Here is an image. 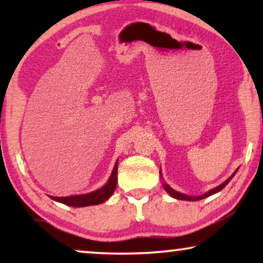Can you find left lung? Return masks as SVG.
Returning a JSON list of instances; mask_svg holds the SVG:
<instances>
[{
    "instance_id": "8db88e82",
    "label": "left lung",
    "mask_w": 263,
    "mask_h": 263,
    "mask_svg": "<svg viewBox=\"0 0 263 263\" xmlns=\"http://www.w3.org/2000/svg\"><path fill=\"white\" fill-rule=\"evenodd\" d=\"M159 172H160V177H161V171H159ZM236 172H237V170H236L235 172H233V174H232L231 176H230V177H229L228 179H226V181H225L224 183H221L220 185L215 186V188H213V189H212V190H210V192L206 193V194H203V195H201V196H188V195H185V194H182V193H178V192H176V190L172 189L171 186L168 185L167 183H165V182H164V189L166 190V192L168 193V195L172 196V197H175V199H177V200H185V201H199V200H202V199H204V197H208V196L213 195V194H215V193H219V192H220V190L224 189L225 186L229 184V182L231 181L233 176L236 175Z\"/></svg>"
}]
</instances>
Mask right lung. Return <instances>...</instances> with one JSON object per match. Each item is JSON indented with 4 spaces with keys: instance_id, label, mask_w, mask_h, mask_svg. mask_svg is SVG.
Here are the masks:
<instances>
[{
    "instance_id": "obj_1",
    "label": "right lung",
    "mask_w": 263,
    "mask_h": 263,
    "mask_svg": "<svg viewBox=\"0 0 263 263\" xmlns=\"http://www.w3.org/2000/svg\"><path fill=\"white\" fill-rule=\"evenodd\" d=\"M117 164H115L112 174H111L109 181L105 183V185L102 186L100 189H97L95 192L84 194V195H71L66 197H57V196H50L52 200L57 201V202L64 203L70 207H86L92 206V204H99L105 202L109 197L112 195L115 189H116L117 184Z\"/></svg>"
}]
</instances>
